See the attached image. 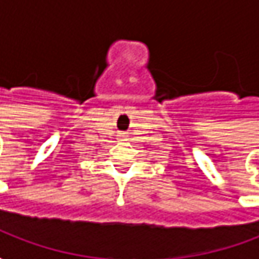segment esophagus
<instances>
[{"instance_id": "34e87169", "label": "esophagus", "mask_w": 259, "mask_h": 259, "mask_svg": "<svg viewBox=\"0 0 259 259\" xmlns=\"http://www.w3.org/2000/svg\"><path fill=\"white\" fill-rule=\"evenodd\" d=\"M120 136H121V138H123V136H124V133H121V135H120Z\"/></svg>"}]
</instances>
